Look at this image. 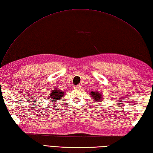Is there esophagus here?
Segmentation results:
<instances>
[{"instance_id":"obj_1","label":"esophagus","mask_w":153,"mask_h":153,"mask_svg":"<svg viewBox=\"0 0 153 153\" xmlns=\"http://www.w3.org/2000/svg\"><path fill=\"white\" fill-rule=\"evenodd\" d=\"M80 88H81V86L80 85H77L75 86V89H80Z\"/></svg>"}]
</instances>
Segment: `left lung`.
I'll use <instances>...</instances> for the list:
<instances>
[{"mask_svg": "<svg viewBox=\"0 0 153 153\" xmlns=\"http://www.w3.org/2000/svg\"><path fill=\"white\" fill-rule=\"evenodd\" d=\"M90 94L92 96L94 100H95L96 101H103V98L102 97V95L101 94V93L100 92L98 91H92L91 92H90Z\"/></svg>", "mask_w": 153, "mask_h": 153, "instance_id": "obj_1", "label": "left lung"}]
</instances>
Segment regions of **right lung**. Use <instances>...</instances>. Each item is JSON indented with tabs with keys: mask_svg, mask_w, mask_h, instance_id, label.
Wrapping results in <instances>:
<instances>
[{
	"mask_svg": "<svg viewBox=\"0 0 153 153\" xmlns=\"http://www.w3.org/2000/svg\"><path fill=\"white\" fill-rule=\"evenodd\" d=\"M64 94V92L60 90V89H56V88H55V89H53V90L51 92V94L49 96L48 99H52L51 100L53 101H59L57 100H61L62 98H63Z\"/></svg>",
	"mask_w": 153,
	"mask_h": 153,
	"instance_id": "add662e5",
	"label": "right lung"
}]
</instances>
